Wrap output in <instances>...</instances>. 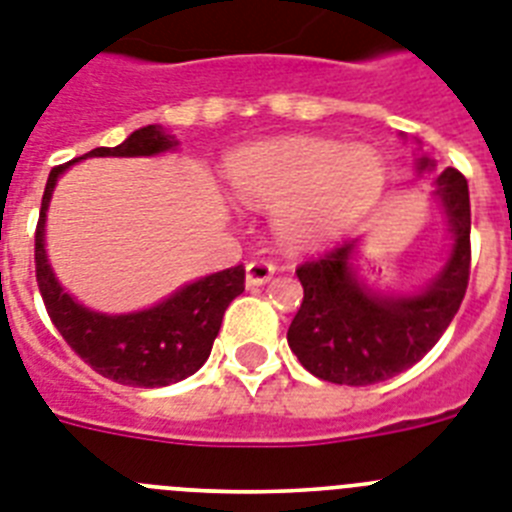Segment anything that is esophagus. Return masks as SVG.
<instances>
[{
	"label": "esophagus",
	"mask_w": 512,
	"mask_h": 512,
	"mask_svg": "<svg viewBox=\"0 0 512 512\" xmlns=\"http://www.w3.org/2000/svg\"><path fill=\"white\" fill-rule=\"evenodd\" d=\"M276 276V265L268 260H252L247 263V286H263Z\"/></svg>",
	"instance_id": "34e87169"
}]
</instances>
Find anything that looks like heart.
Listing matches in <instances>:
<instances>
[{"instance_id":"b5f03b06","label":"heart","mask_w":512,"mask_h":512,"mask_svg":"<svg viewBox=\"0 0 512 512\" xmlns=\"http://www.w3.org/2000/svg\"><path fill=\"white\" fill-rule=\"evenodd\" d=\"M226 182L236 200L273 210L286 247L328 242L362 216L385 187V163L369 145L325 137H283L234 150Z\"/></svg>"}]
</instances>
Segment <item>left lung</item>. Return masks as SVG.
I'll use <instances>...</instances> for the list:
<instances>
[{
	"instance_id": "1",
	"label": "left lung",
	"mask_w": 512,
	"mask_h": 512,
	"mask_svg": "<svg viewBox=\"0 0 512 512\" xmlns=\"http://www.w3.org/2000/svg\"><path fill=\"white\" fill-rule=\"evenodd\" d=\"M437 163L416 158V171ZM435 197L448 218V257L414 294H382L356 270L362 239L338 244L328 255L296 268L304 302L289 328V346L307 372L336 385H375L414 367L453 322L471 268V205L466 176L445 169Z\"/></svg>"
}]
</instances>
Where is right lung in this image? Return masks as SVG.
<instances>
[{"instance_id":"right-lung-1","label":"right lung","mask_w":512,"mask_h":512,"mask_svg":"<svg viewBox=\"0 0 512 512\" xmlns=\"http://www.w3.org/2000/svg\"><path fill=\"white\" fill-rule=\"evenodd\" d=\"M179 145L161 124L132 132L117 148H96L51 169L36 229V281L54 328L98 375L132 388H163L195 375L208 362L223 312L244 291V268L221 270L184 283L163 302L127 315H109L80 304L62 289L46 257V210L59 176L83 158L161 156Z\"/></svg>"}]
</instances>
